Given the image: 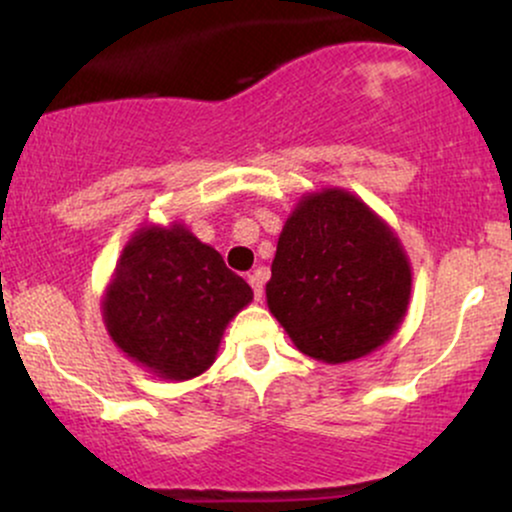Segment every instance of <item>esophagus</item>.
Returning a JSON list of instances; mask_svg holds the SVG:
<instances>
[{
    "label": "esophagus",
    "mask_w": 512,
    "mask_h": 512,
    "mask_svg": "<svg viewBox=\"0 0 512 512\" xmlns=\"http://www.w3.org/2000/svg\"><path fill=\"white\" fill-rule=\"evenodd\" d=\"M248 281H250L252 291H255V298H257V301H262V293H264V279H262V274H260V272L250 274V276H248Z\"/></svg>",
    "instance_id": "34e87169"
}]
</instances>
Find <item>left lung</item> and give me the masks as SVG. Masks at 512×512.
Returning a JSON list of instances; mask_svg holds the SVG:
<instances>
[{
	"mask_svg": "<svg viewBox=\"0 0 512 512\" xmlns=\"http://www.w3.org/2000/svg\"><path fill=\"white\" fill-rule=\"evenodd\" d=\"M411 264L397 233L342 187L298 199L281 228L267 305L291 342L322 363L387 344L404 322Z\"/></svg>",
	"mask_w": 512,
	"mask_h": 512,
	"instance_id": "8db88e82",
	"label": "left lung"
}]
</instances>
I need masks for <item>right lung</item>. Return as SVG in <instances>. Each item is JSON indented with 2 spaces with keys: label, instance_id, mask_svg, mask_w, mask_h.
<instances>
[{
  "label": "right lung",
  "instance_id": "1",
  "mask_svg": "<svg viewBox=\"0 0 512 512\" xmlns=\"http://www.w3.org/2000/svg\"><path fill=\"white\" fill-rule=\"evenodd\" d=\"M252 301L243 276L185 223H146L122 248L103 296L117 349L163 380H192L219 354L228 322Z\"/></svg>",
  "mask_w": 512,
  "mask_h": 512
}]
</instances>
